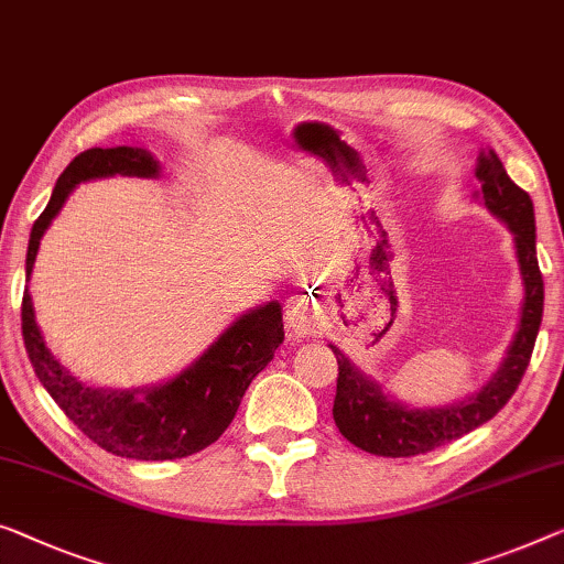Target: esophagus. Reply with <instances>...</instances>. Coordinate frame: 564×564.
I'll return each instance as SVG.
<instances>
[{"label":"esophagus","instance_id":"34e87169","mask_svg":"<svg viewBox=\"0 0 564 564\" xmlns=\"http://www.w3.org/2000/svg\"><path fill=\"white\" fill-rule=\"evenodd\" d=\"M285 326L299 336L314 334L318 326V311L314 301H308L306 296L289 299V304H285Z\"/></svg>","mask_w":564,"mask_h":564}]
</instances>
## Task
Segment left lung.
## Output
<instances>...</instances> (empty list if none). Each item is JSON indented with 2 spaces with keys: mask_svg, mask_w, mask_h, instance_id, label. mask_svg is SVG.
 Segmentation results:
<instances>
[{
  "mask_svg": "<svg viewBox=\"0 0 564 564\" xmlns=\"http://www.w3.org/2000/svg\"><path fill=\"white\" fill-rule=\"evenodd\" d=\"M476 176L481 182L476 197L514 235L517 263L524 285L517 332L511 336L507 355H503L497 372L491 375V380L478 392L468 394L466 400L441 408H410L405 402L394 400L392 394L382 390L380 382H375L372 377L355 367L339 347L329 344L336 362H339L332 410L334 423L344 438L355 443L357 448L375 453V456H417V453H427L476 431L478 425H484L507 405L527 372L544 306V283L540 263H536L534 205L532 197L509 180L494 149L478 154Z\"/></svg>",
  "mask_w": 564,
  "mask_h": 564,
  "instance_id": "1",
  "label": "left lung"
}]
</instances>
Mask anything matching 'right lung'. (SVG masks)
Returning a JSON list of instances; mask_svg holds the SVG:
<instances>
[{"instance_id": "add662e5", "label": "right lung", "mask_w": 564, "mask_h": 564, "mask_svg": "<svg viewBox=\"0 0 564 564\" xmlns=\"http://www.w3.org/2000/svg\"><path fill=\"white\" fill-rule=\"evenodd\" d=\"M116 174L156 180L162 166L151 151L139 147H96L75 156L57 176L45 213L32 225L24 279L30 281L42 235L63 209L67 195L80 182ZM281 316L279 301L250 308L172 380L151 388L113 390L80 382L61 365L35 322L30 291L24 289L22 296L24 349L42 388L90 441L113 456L133 460L184 458L220 438L238 413L248 384L281 347Z\"/></svg>"}]
</instances>
